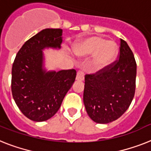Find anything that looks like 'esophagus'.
Wrapping results in <instances>:
<instances>
[{
	"label": "esophagus",
	"mask_w": 151,
	"mask_h": 151,
	"mask_svg": "<svg viewBox=\"0 0 151 151\" xmlns=\"http://www.w3.org/2000/svg\"><path fill=\"white\" fill-rule=\"evenodd\" d=\"M84 79V73L82 70H79L77 73V77H76V80L78 81H83Z\"/></svg>",
	"instance_id": "34e87169"
}]
</instances>
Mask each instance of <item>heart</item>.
Returning <instances> with one entry per match:
<instances>
[{"label": "heart", "instance_id": "1", "mask_svg": "<svg viewBox=\"0 0 151 151\" xmlns=\"http://www.w3.org/2000/svg\"><path fill=\"white\" fill-rule=\"evenodd\" d=\"M73 53L78 57H88L94 54L92 67L101 70L110 66L118 56L119 48L113 40L101 36H89L78 41L73 46Z\"/></svg>", "mask_w": 151, "mask_h": 151}]
</instances>
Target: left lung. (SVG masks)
Wrapping results in <instances>:
<instances>
[{
    "label": "left lung",
    "instance_id": "left-lung-1",
    "mask_svg": "<svg viewBox=\"0 0 151 151\" xmlns=\"http://www.w3.org/2000/svg\"><path fill=\"white\" fill-rule=\"evenodd\" d=\"M137 63L132 50L120 40L118 60L94 74H86L83 100L94 122L106 124L128 109L136 89Z\"/></svg>",
    "mask_w": 151,
    "mask_h": 151
}]
</instances>
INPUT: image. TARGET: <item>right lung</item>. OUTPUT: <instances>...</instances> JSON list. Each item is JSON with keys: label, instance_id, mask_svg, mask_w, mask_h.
<instances>
[{"label": "right lung", "instance_id": "right-lung-1", "mask_svg": "<svg viewBox=\"0 0 151 151\" xmlns=\"http://www.w3.org/2000/svg\"><path fill=\"white\" fill-rule=\"evenodd\" d=\"M60 29H46L24 42L12 66V92L16 105L29 119L43 122L54 116L76 78L75 70L47 71L44 49H60Z\"/></svg>", "mask_w": 151, "mask_h": 151}]
</instances>
